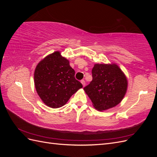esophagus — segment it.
I'll return each mask as SVG.
<instances>
[{"mask_svg": "<svg viewBox=\"0 0 157 157\" xmlns=\"http://www.w3.org/2000/svg\"><path fill=\"white\" fill-rule=\"evenodd\" d=\"M81 83H82V86H84L85 85H86V82H85L84 80H81Z\"/></svg>", "mask_w": 157, "mask_h": 157, "instance_id": "esophagus-1", "label": "esophagus"}]
</instances>
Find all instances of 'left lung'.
<instances>
[{"label": "left lung", "mask_w": 157, "mask_h": 157, "mask_svg": "<svg viewBox=\"0 0 157 157\" xmlns=\"http://www.w3.org/2000/svg\"><path fill=\"white\" fill-rule=\"evenodd\" d=\"M92 80L84 88L94 107L103 111L120 103L128 87L127 78L115 63L95 64Z\"/></svg>", "instance_id": "1"}]
</instances>
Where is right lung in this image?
<instances>
[{
    "label": "right lung",
    "instance_id": "1",
    "mask_svg": "<svg viewBox=\"0 0 157 157\" xmlns=\"http://www.w3.org/2000/svg\"><path fill=\"white\" fill-rule=\"evenodd\" d=\"M75 71L60 52H54L36 65L34 81L42 101L51 108L63 106L82 84L75 77Z\"/></svg>",
    "mask_w": 157,
    "mask_h": 157
}]
</instances>
